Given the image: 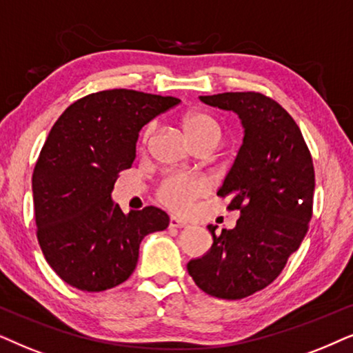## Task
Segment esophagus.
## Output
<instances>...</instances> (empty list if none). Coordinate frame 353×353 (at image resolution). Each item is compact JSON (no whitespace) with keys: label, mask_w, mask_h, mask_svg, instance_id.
<instances>
[{"label":"esophagus","mask_w":353,"mask_h":353,"mask_svg":"<svg viewBox=\"0 0 353 353\" xmlns=\"http://www.w3.org/2000/svg\"><path fill=\"white\" fill-rule=\"evenodd\" d=\"M187 221L177 218V216H171L169 218V228H185Z\"/></svg>","instance_id":"1"}]
</instances>
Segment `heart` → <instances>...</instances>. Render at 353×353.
Instances as JSON below:
<instances>
[{"mask_svg": "<svg viewBox=\"0 0 353 353\" xmlns=\"http://www.w3.org/2000/svg\"><path fill=\"white\" fill-rule=\"evenodd\" d=\"M181 125L185 137L189 139V142L192 143V147L203 143L216 147V145L221 142V139H223V128H221L218 119L206 111H187L185 114H182L181 117ZM153 129L154 125L150 124L147 125V129L143 130V143L148 142ZM206 190H208V185H206V182L203 179L172 176L161 182V185H159L158 189V196L159 200L171 210L185 211L189 210L192 201L196 200L201 195H205Z\"/></svg>", "mask_w": 353, "mask_h": 353, "instance_id": "b5f03b06", "label": "heart"}]
</instances>
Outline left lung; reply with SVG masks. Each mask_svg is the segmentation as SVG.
Returning <instances> with one entry per match:
<instances>
[{"label": "left lung", "instance_id": "left-lung-1", "mask_svg": "<svg viewBox=\"0 0 353 353\" xmlns=\"http://www.w3.org/2000/svg\"><path fill=\"white\" fill-rule=\"evenodd\" d=\"M200 100L242 121V145L218 190L241 218L221 236L210 224L213 245L187 271L208 295L239 300L270 285L302 243L312 219L313 161L292 116L271 98L228 92Z\"/></svg>", "mask_w": 353, "mask_h": 353}]
</instances>
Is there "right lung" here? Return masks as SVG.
<instances>
[{
	"label": "right lung",
	"mask_w": 353,
	"mask_h": 353,
	"mask_svg": "<svg viewBox=\"0 0 353 353\" xmlns=\"http://www.w3.org/2000/svg\"><path fill=\"white\" fill-rule=\"evenodd\" d=\"M179 98L114 88L72 103L51 128L32 176L37 237L64 283L101 292L132 274L145 236L164 231L157 206L124 213L111 199L132 166L139 132Z\"/></svg>",
	"instance_id": "add662e5"
}]
</instances>
